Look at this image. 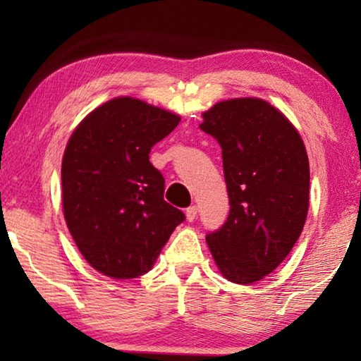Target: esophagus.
<instances>
[{
    "mask_svg": "<svg viewBox=\"0 0 361 361\" xmlns=\"http://www.w3.org/2000/svg\"><path fill=\"white\" fill-rule=\"evenodd\" d=\"M195 216H197V205H191L186 209V219L188 221H194Z\"/></svg>",
    "mask_w": 361,
    "mask_h": 361,
    "instance_id": "esophagus-1",
    "label": "esophagus"
}]
</instances>
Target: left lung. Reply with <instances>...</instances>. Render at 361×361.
Segmentation results:
<instances>
[{"label":"left lung","mask_w":361,"mask_h":361,"mask_svg":"<svg viewBox=\"0 0 361 361\" xmlns=\"http://www.w3.org/2000/svg\"><path fill=\"white\" fill-rule=\"evenodd\" d=\"M200 129L223 149L229 216L205 237L219 272L248 285L271 274L301 235L309 210V159L298 130L261 99L219 102Z\"/></svg>","instance_id":"obj_1"}]
</instances>
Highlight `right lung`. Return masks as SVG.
Listing matches in <instances>:
<instances>
[{
	"instance_id": "add662e5",
	"label": "right lung",
	"mask_w": 361,
	"mask_h": 361,
	"mask_svg": "<svg viewBox=\"0 0 361 361\" xmlns=\"http://www.w3.org/2000/svg\"><path fill=\"white\" fill-rule=\"evenodd\" d=\"M180 116L132 97L94 109L71 133L62 161L63 215L79 252L113 279L154 264L185 213L164 200L166 180L149 162Z\"/></svg>"
}]
</instances>
